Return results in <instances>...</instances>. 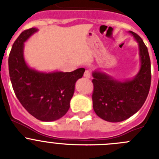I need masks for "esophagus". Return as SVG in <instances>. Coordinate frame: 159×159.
I'll list each match as a JSON object with an SVG mask.
<instances>
[{
  "instance_id": "esophagus-1",
  "label": "esophagus",
  "mask_w": 159,
  "mask_h": 159,
  "mask_svg": "<svg viewBox=\"0 0 159 159\" xmlns=\"http://www.w3.org/2000/svg\"><path fill=\"white\" fill-rule=\"evenodd\" d=\"M84 76L87 79L91 78V76H92V75H91V71L90 70H86L84 74Z\"/></svg>"
}]
</instances>
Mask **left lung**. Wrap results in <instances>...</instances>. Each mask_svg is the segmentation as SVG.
Listing matches in <instances>:
<instances>
[{
	"mask_svg": "<svg viewBox=\"0 0 159 159\" xmlns=\"http://www.w3.org/2000/svg\"><path fill=\"white\" fill-rule=\"evenodd\" d=\"M130 33L139 43L141 57V68L135 78L119 82L99 71L92 74L94 111L107 122L123 121L135 114L144 104L151 88V60L147 48L139 35L131 31Z\"/></svg>",
	"mask_w": 159,
	"mask_h": 159,
	"instance_id": "obj_1",
	"label": "left lung"
}]
</instances>
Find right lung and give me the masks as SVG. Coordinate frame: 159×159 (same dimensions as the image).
Instances as JSON below:
<instances>
[{"label":"right lung","instance_id":"add662e5","mask_svg":"<svg viewBox=\"0 0 159 159\" xmlns=\"http://www.w3.org/2000/svg\"><path fill=\"white\" fill-rule=\"evenodd\" d=\"M36 31L35 28L26 29L12 44L8 57L9 76L15 95L25 110L39 120L55 121L69 109L75 82L82 78L85 69L52 73L30 69L24 60V42Z\"/></svg>","mask_w":159,"mask_h":159}]
</instances>
